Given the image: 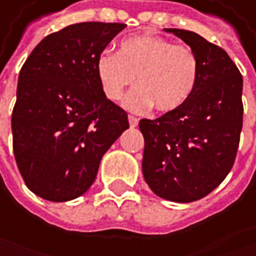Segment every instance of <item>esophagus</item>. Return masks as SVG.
Instances as JSON below:
<instances>
[{"instance_id": "34e87169", "label": "esophagus", "mask_w": 256, "mask_h": 256, "mask_svg": "<svg viewBox=\"0 0 256 256\" xmlns=\"http://www.w3.org/2000/svg\"><path fill=\"white\" fill-rule=\"evenodd\" d=\"M129 122H130L132 127H136V126H138V118L134 116V115H129Z\"/></svg>"}]
</instances>
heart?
<instances>
[{"mask_svg":"<svg viewBox=\"0 0 256 256\" xmlns=\"http://www.w3.org/2000/svg\"><path fill=\"white\" fill-rule=\"evenodd\" d=\"M95 68L109 100H120L138 75L140 86L124 100L127 109L146 112L155 106L160 112H172L190 98L200 62L192 47L146 34L124 40L120 52L102 50Z\"/></svg>","mask_w":256,"mask_h":256,"instance_id":"1","label":"heart"}]
</instances>
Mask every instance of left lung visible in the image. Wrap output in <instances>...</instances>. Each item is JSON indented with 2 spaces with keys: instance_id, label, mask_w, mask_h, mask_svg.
I'll return each mask as SVG.
<instances>
[{
  "instance_id": "obj_1",
  "label": "left lung",
  "mask_w": 256,
  "mask_h": 256,
  "mask_svg": "<svg viewBox=\"0 0 256 256\" xmlns=\"http://www.w3.org/2000/svg\"><path fill=\"white\" fill-rule=\"evenodd\" d=\"M194 48L196 86L180 109L140 121L144 136L142 175L161 198L192 202L228 176L242 129V76L228 52L201 35L166 28Z\"/></svg>"
}]
</instances>
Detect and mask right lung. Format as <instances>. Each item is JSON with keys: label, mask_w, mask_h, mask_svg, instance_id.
Wrapping results in <instances>:
<instances>
[{"label": "right lung", "mask_w": 256, "mask_h": 256, "mask_svg": "<svg viewBox=\"0 0 256 256\" xmlns=\"http://www.w3.org/2000/svg\"><path fill=\"white\" fill-rule=\"evenodd\" d=\"M126 24L78 22L47 35L18 76L12 112L14 154L35 195L62 202L89 190L102 155L129 129L107 100L96 58Z\"/></svg>", "instance_id": "1"}]
</instances>
